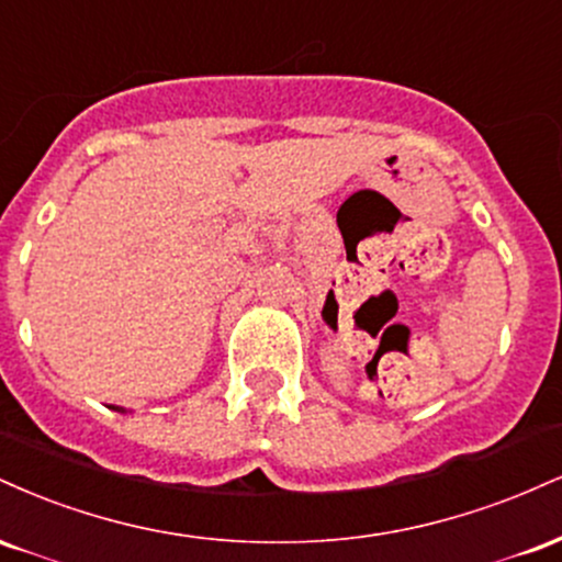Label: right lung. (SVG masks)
<instances>
[{"label":"right lung","mask_w":562,"mask_h":562,"mask_svg":"<svg viewBox=\"0 0 562 562\" xmlns=\"http://www.w3.org/2000/svg\"><path fill=\"white\" fill-rule=\"evenodd\" d=\"M119 412H124V409H119Z\"/></svg>","instance_id":"obj_1"}]
</instances>
